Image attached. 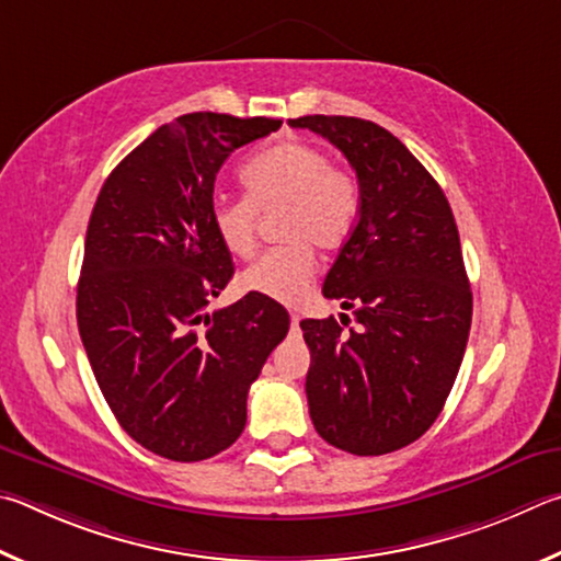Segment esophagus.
<instances>
[{
	"instance_id": "obj_1",
	"label": "esophagus",
	"mask_w": 561,
	"mask_h": 561,
	"mask_svg": "<svg viewBox=\"0 0 561 561\" xmlns=\"http://www.w3.org/2000/svg\"><path fill=\"white\" fill-rule=\"evenodd\" d=\"M290 325H293V330H298V325H300V316H298V312H293V316H290Z\"/></svg>"
}]
</instances>
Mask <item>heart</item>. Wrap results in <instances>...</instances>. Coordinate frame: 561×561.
<instances>
[{
  "mask_svg": "<svg viewBox=\"0 0 561 561\" xmlns=\"http://www.w3.org/2000/svg\"><path fill=\"white\" fill-rule=\"evenodd\" d=\"M245 196L216 199V239L236 259H251L262 216L280 214L286 245L265 253L241 273V288L280 306H298L316 278V251L340 249L357 224L362 190L357 176L332 167L330 154L308 142H278L253 154L241 170Z\"/></svg>",
  "mask_w": 561,
  "mask_h": 561,
  "instance_id": "1",
  "label": "heart"
}]
</instances>
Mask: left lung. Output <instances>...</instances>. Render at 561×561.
Returning a JSON list of instances; mask_svg holds the SVG:
<instances>
[{
	"instance_id": "8db88e82",
	"label": "left lung",
	"mask_w": 561,
	"mask_h": 561,
	"mask_svg": "<svg viewBox=\"0 0 561 561\" xmlns=\"http://www.w3.org/2000/svg\"><path fill=\"white\" fill-rule=\"evenodd\" d=\"M290 127L335 145L362 190L355 229L322 286L355 312L357 330L335 318L300 322L310 419L330 446L385 456L426 434L463 362L473 293L458 226L438 182L385 127L345 115Z\"/></svg>"
}]
</instances>
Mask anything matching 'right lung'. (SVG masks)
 <instances>
[{"label":"right lung","mask_w":561,"mask_h":561,"mask_svg":"<svg viewBox=\"0 0 561 561\" xmlns=\"http://www.w3.org/2000/svg\"><path fill=\"white\" fill-rule=\"evenodd\" d=\"M280 125L176 117L115 167L95 199L78 332L117 424L162 458L194 463L229 448L251 385L288 335L286 308L253 293L206 312L233 275L211 224L216 174L233 150Z\"/></svg>","instance_id":"right-lung-1"}]
</instances>
